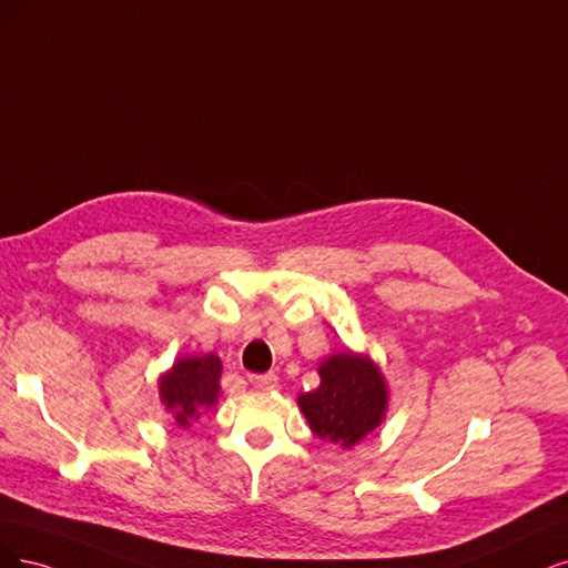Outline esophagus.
Segmentation results:
<instances>
[{
	"label": "esophagus",
	"mask_w": 568,
	"mask_h": 568,
	"mask_svg": "<svg viewBox=\"0 0 568 568\" xmlns=\"http://www.w3.org/2000/svg\"><path fill=\"white\" fill-rule=\"evenodd\" d=\"M250 382H252L257 389H273V387H276V384H278V375H273V373L252 375Z\"/></svg>",
	"instance_id": "esophagus-1"
}]
</instances>
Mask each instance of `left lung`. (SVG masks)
<instances>
[{
    "instance_id": "obj_1",
    "label": "left lung",
    "mask_w": 568,
    "mask_h": 568,
    "mask_svg": "<svg viewBox=\"0 0 568 568\" xmlns=\"http://www.w3.org/2000/svg\"><path fill=\"white\" fill-rule=\"evenodd\" d=\"M300 408L318 438L352 448L379 425L387 389L375 363L346 352L321 365V387L302 394Z\"/></svg>"
}]
</instances>
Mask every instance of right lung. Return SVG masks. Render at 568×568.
Instances as JSON below:
<instances>
[{"label": "right lung", "mask_w": 568, "mask_h": 568, "mask_svg": "<svg viewBox=\"0 0 568 568\" xmlns=\"http://www.w3.org/2000/svg\"><path fill=\"white\" fill-rule=\"evenodd\" d=\"M219 375L222 361L207 354L176 361L174 368L162 377L160 396L179 427H191L200 413L216 404Z\"/></svg>", "instance_id": "add662e5"}]
</instances>
